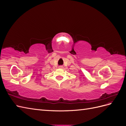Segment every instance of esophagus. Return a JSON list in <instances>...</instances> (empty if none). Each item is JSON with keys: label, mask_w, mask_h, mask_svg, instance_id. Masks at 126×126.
Listing matches in <instances>:
<instances>
[{"label": "esophagus", "mask_w": 126, "mask_h": 126, "mask_svg": "<svg viewBox=\"0 0 126 126\" xmlns=\"http://www.w3.org/2000/svg\"><path fill=\"white\" fill-rule=\"evenodd\" d=\"M60 68H63V66H59V67Z\"/></svg>", "instance_id": "obj_1"}]
</instances>
